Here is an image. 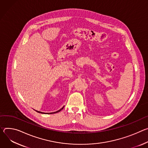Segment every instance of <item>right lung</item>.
I'll use <instances>...</instances> for the list:
<instances>
[{
	"label": "right lung",
	"instance_id": "1",
	"mask_svg": "<svg viewBox=\"0 0 148 148\" xmlns=\"http://www.w3.org/2000/svg\"><path fill=\"white\" fill-rule=\"evenodd\" d=\"M63 108H64V106L62 108V109H60V110H58V111H56V112H52V113H43V112H39V111H38V110H35V111H36L37 112H38V113H43V114H52V113H57V112H60L62 109H63Z\"/></svg>",
	"mask_w": 148,
	"mask_h": 148
}]
</instances>
